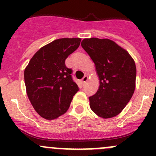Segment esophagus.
I'll use <instances>...</instances> for the list:
<instances>
[{"mask_svg":"<svg viewBox=\"0 0 156 156\" xmlns=\"http://www.w3.org/2000/svg\"><path fill=\"white\" fill-rule=\"evenodd\" d=\"M88 80V78H87V75H84V78H82V82H83V84H85L86 82H87V81Z\"/></svg>","mask_w":156,"mask_h":156,"instance_id":"1","label":"esophagus"}]
</instances>
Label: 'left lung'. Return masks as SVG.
<instances>
[{"instance_id":"left-lung-1","label":"left lung","mask_w":156,"mask_h":156,"mask_svg":"<svg viewBox=\"0 0 156 156\" xmlns=\"http://www.w3.org/2000/svg\"><path fill=\"white\" fill-rule=\"evenodd\" d=\"M81 47L94 61L100 78L98 90L89 97L90 108L103 119L114 117L126 106L134 92V61L109 39L86 38Z\"/></svg>"}]
</instances>
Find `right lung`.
Masks as SVG:
<instances>
[{
    "mask_svg": "<svg viewBox=\"0 0 156 156\" xmlns=\"http://www.w3.org/2000/svg\"><path fill=\"white\" fill-rule=\"evenodd\" d=\"M81 38H61L41 48L25 69L26 91L35 111L51 120L64 114L79 87L66 59L77 50Z\"/></svg>",
    "mask_w": 156,
    "mask_h": 156,
    "instance_id": "right-lung-1",
    "label": "right lung"
}]
</instances>
